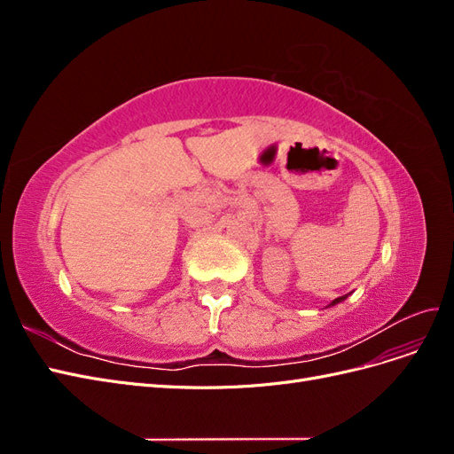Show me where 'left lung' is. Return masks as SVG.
I'll use <instances>...</instances> for the list:
<instances>
[{
  "mask_svg": "<svg viewBox=\"0 0 454 454\" xmlns=\"http://www.w3.org/2000/svg\"><path fill=\"white\" fill-rule=\"evenodd\" d=\"M347 297H348V294H347V295H342V297H337V299H333V301H332V303H329L327 307H333V305H337V303H342V301H345Z\"/></svg>",
  "mask_w": 454,
  "mask_h": 454,
  "instance_id": "left-lung-1",
  "label": "left lung"
}]
</instances>
